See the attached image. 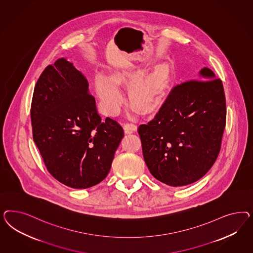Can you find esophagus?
Returning <instances> with one entry per match:
<instances>
[{"mask_svg":"<svg viewBox=\"0 0 253 253\" xmlns=\"http://www.w3.org/2000/svg\"><path fill=\"white\" fill-rule=\"evenodd\" d=\"M123 128L126 133H131L136 130V125L132 123H126L123 124Z\"/></svg>","mask_w":253,"mask_h":253,"instance_id":"esophagus-1","label":"esophagus"}]
</instances>
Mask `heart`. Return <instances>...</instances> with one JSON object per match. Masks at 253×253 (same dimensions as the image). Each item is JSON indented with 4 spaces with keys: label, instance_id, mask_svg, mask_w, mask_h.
Here are the masks:
<instances>
[{
    "label": "heart",
    "instance_id": "obj_1",
    "mask_svg": "<svg viewBox=\"0 0 253 253\" xmlns=\"http://www.w3.org/2000/svg\"><path fill=\"white\" fill-rule=\"evenodd\" d=\"M137 71H115L111 77L97 74L95 92L108 115H115L123 106L124 95L119 84H127ZM170 65L167 60L157 63L151 69L135 77L128 88L130 104L141 111H151L161 104L170 84Z\"/></svg>",
    "mask_w": 253,
    "mask_h": 253
}]
</instances>
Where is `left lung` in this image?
Wrapping results in <instances>:
<instances>
[{
    "label": "left lung",
    "mask_w": 253,
    "mask_h": 253,
    "mask_svg": "<svg viewBox=\"0 0 253 253\" xmlns=\"http://www.w3.org/2000/svg\"><path fill=\"white\" fill-rule=\"evenodd\" d=\"M212 70L175 86L152 120L138 127L146 166L157 180L184 186L204 176L221 150L226 123L222 81Z\"/></svg>",
    "instance_id": "1"
}]
</instances>
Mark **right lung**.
I'll return each instance as SVG.
<instances>
[{
  "label": "right lung",
  "instance_id": "obj_1",
  "mask_svg": "<svg viewBox=\"0 0 253 253\" xmlns=\"http://www.w3.org/2000/svg\"><path fill=\"white\" fill-rule=\"evenodd\" d=\"M89 84L72 63L46 68L31 102L33 140L48 171L72 188H89L107 177L124 136L122 126L98 115Z\"/></svg>",
  "mask_w": 253,
  "mask_h": 253
}]
</instances>
